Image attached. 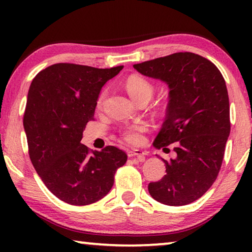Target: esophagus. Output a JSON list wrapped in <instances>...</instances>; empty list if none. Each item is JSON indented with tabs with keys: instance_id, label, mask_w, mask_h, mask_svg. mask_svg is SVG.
Segmentation results:
<instances>
[{
	"instance_id": "esophagus-1",
	"label": "esophagus",
	"mask_w": 252,
	"mask_h": 252,
	"mask_svg": "<svg viewBox=\"0 0 252 252\" xmlns=\"http://www.w3.org/2000/svg\"><path fill=\"white\" fill-rule=\"evenodd\" d=\"M144 153L142 150H140V149H131V150L127 152V156L129 157H136L138 158L139 161H143L144 160Z\"/></svg>"
}]
</instances>
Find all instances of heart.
I'll use <instances>...</instances> for the list:
<instances>
[{"mask_svg": "<svg viewBox=\"0 0 252 252\" xmlns=\"http://www.w3.org/2000/svg\"><path fill=\"white\" fill-rule=\"evenodd\" d=\"M126 90L129 95L136 103L143 99H151L153 94V85L142 76L131 75L126 80ZM105 97V91H102L97 97L96 105L101 106ZM147 130V126L144 123H135V125H127L121 127V134L127 142L140 143L143 140V132Z\"/></svg>", "mask_w": 252, "mask_h": 252, "instance_id": "heart-1", "label": "heart"}]
</instances>
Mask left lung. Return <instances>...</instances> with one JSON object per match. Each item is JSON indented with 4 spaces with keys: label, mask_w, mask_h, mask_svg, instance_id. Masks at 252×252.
<instances>
[{
    "label": "left lung",
    "mask_w": 252,
    "mask_h": 252,
    "mask_svg": "<svg viewBox=\"0 0 252 252\" xmlns=\"http://www.w3.org/2000/svg\"><path fill=\"white\" fill-rule=\"evenodd\" d=\"M146 76L167 83V116L153 142L176 158L165 164L164 177L148 186L151 197L168 206H185L207 192L222 164L230 134V108L225 81L211 61L179 52L133 65Z\"/></svg>",
    "instance_id": "1"
}]
</instances>
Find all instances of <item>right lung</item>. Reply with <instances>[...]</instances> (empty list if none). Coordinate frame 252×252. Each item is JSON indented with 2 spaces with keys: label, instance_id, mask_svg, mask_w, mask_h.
I'll use <instances>...</instances> for the list:
<instances>
[{
  "label": "right lung",
  "instance_id": "right-lung-1",
  "mask_svg": "<svg viewBox=\"0 0 252 252\" xmlns=\"http://www.w3.org/2000/svg\"><path fill=\"white\" fill-rule=\"evenodd\" d=\"M122 69L58 63L39 72L30 85L23 117L30 159L46 188L66 203L99 201L126 162V152L116 147L90 151L81 143L102 87Z\"/></svg>",
  "mask_w": 252,
  "mask_h": 252
}]
</instances>
